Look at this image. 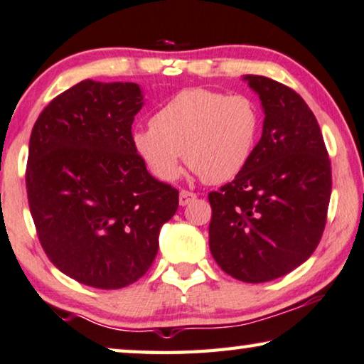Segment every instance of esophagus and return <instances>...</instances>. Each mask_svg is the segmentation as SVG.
Segmentation results:
<instances>
[{"mask_svg": "<svg viewBox=\"0 0 364 364\" xmlns=\"http://www.w3.org/2000/svg\"><path fill=\"white\" fill-rule=\"evenodd\" d=\"M195 198H197V195H195L193 192L181 191V193H178V203H181L182 207H186V205H188L191 202H193Z\"/></svg>", "mask_w": 364, "mask_h": 364, "instance_id": "34e87169", "label": "esophagus"}]
</instances>
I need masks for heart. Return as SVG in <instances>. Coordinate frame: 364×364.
I'll use <instances>...</instances> for the list:
<instances>
[{"mask_svg":"<svg viewBox=\"0 0 364 364\" xmlns=\"http://www.w3.org/2000/svg\"><path fill=\"white\" fill-rule=\"evenodd\" d=\"M259 134V112L246 95L191 88L171 98L133 133V146L151 172L173 181L181 159L205 183H223L245 169Z\"/></svg>","mask_w":364,"mask_h":364,"instance_id":"1","label":"heart"}]
</instances>
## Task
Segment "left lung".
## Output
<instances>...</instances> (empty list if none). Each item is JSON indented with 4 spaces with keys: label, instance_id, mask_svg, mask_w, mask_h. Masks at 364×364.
<instances>
[{
    "label": "left lung",
    "instance_id": "8db88e82",
    "mask_svg": "<svg viewBox=\"0 0 364 364\" xmlns=\"http://www.w3.org/2000/svg\"><path fill=\"white\" fill-rule=\"evenodd\" d=\"M264 123L246 167L212 205L210 251L243 282L286 276L312 256L325 230L331 167L322 131L302 97L262 75H245Z\"/></svg>",
    "mask_w": 364,
    "mask_h": 364
}]
</instances>
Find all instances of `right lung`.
I'll use <instances>...</instances> for the list:
<instances>
[{"label": "right lung", "mask_w": 364, "mask_h": 364, "mask_svg": "<svg viewBox=\"0 0 364 364\" xmlns=\"http://www.w3.org/2000/svg\"><path fill=\"white\" fill-rule=\"evenodd\" d=\"M138 83L83 80L55 97L29 139L26 188L46 255L97 289L143 277L178 191L146 169L131 126L143 108Z\"/></svg>", "instance_id": "1"}]
</instances>
